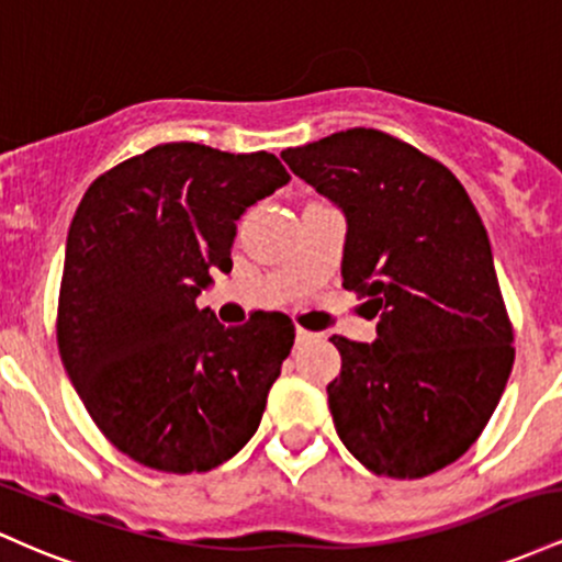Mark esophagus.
Wrapping results in <instances>:
<instances>
[{
    "label": "esophagus",
    "instance_id": "1",
    "mask_svg": "<svg viewBox=\"0 0 562 562\" xmlns=\"http://www.w3.org/2000/svg\"><path fill=\"white\" fill-rule=\"evenodd\" d=\"M315 334L313 331H307V329H300L297 326V342H307V339H313Z\"/></svg>",
    "mask_w": 562,
    "mask_h": 562
}]
</instances>
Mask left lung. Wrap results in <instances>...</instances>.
Listing matches in <instances>:
<instances>
[{"instance_id": "obj_1", "label": "left lung", "mask_w": 562, "mask_h": 562, "mask_svg": "<svg viewBox=\"0 0 562 562\" xmlns=\"http://www.w3.org/2000/svg\"><path fill=\"white\" fill-rule=\"evenodd\" d=\"M281 159L342 210V286L380 318L371 345L331 337L339 440L376 475L443 470L488 425L515 361L481 214L443 164L380 130L334 132Z\"/></svg>"}]
</instances>
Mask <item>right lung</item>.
Segmentation results:
<instances>
[{
	"label": "right lung",
	"instance_id": "obj_1",
	"mask_svg": "<svg viewBox=\"0 0 562 562\" xmlns=\"http://www.w3.org/2000/svg\"><path fill=\"white\" fill-rule=\"evenodd\" d=\"M292 180L273 154L164 143L87 188L66 238L58 350L100 432L161 472L228 462L294 345L283 313L223 326L196 297L231 273L236 220Z\"/></svg>",
	"mask_w": 562,
	"mask_h": 562
}]
</instances>
